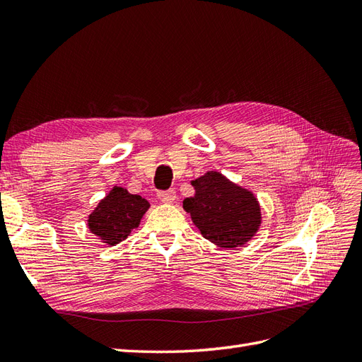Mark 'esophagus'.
Returning <instances> with one entry per match:
<instances>
[{
  "label": "esophagus",
  "instance_id": "1",
  "mask_svg": "<svg viewBox=\"0 0 362 362\" xmlns=\"http://www.w3.org/2000/svg\"><path fill=\"white\" fill-rule=\"evenodd\" d=\"M157 196H158V199L161 202L170 204V202H173L175 199H177V192H175V190H161V192H158Z\"/></svg>",
  "mask_w": 362,
  "mask_h": 362
}]
</instances>
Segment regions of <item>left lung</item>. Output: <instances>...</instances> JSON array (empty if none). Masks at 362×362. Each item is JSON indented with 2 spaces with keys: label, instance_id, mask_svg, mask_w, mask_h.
Listing matches in <instances>:
<instances>
[{
  "label": "left lung",
  "instance_id": "8db88e82",
  "mask_svg": "<svg viewBox=\"0 0 362 362\" xmlns=\"http://www.w3.org/2000/svg\"><path fill=\"white\" fill-rule=\"evenodd\" d=\"M196 193L182 202L201 234L222 247L245 245L258 231L261 211L250 192L228 181L218 172H206L192 181Z\"/></svg>",
  "mask_w": 362,
  "mask_h": 362
}]
</instances>
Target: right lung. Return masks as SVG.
Instances as JSON below:
<instances>
[{"label": "right lung", "instance_id": "add662e5", "mask_svg": "<svg viewBox=\"0 0 362 362\" xmlns=\"http://www.w3.org/2000/svg\"><path fill=\"white\" fill-rule=\"evenodd\" d=\"M149 208V202L127 189L113 187L89 216V229L107 245L125 240Z\"/></svg>", "mask_w": 362, "mask_h": 362}]
</instances>
